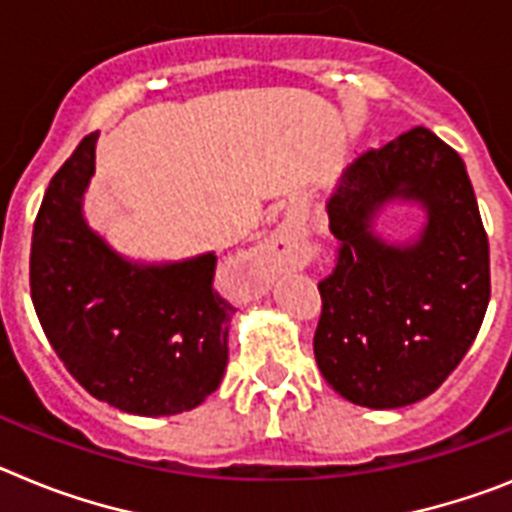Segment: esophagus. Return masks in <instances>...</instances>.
Listing matches in <instances>:
<instances>
[{
  "label": "esophagus",
  "mask_w": 512,
  "mask_h": 512,
  "mask_svg": "<svg viewBox=\"0 0 512 512\" xmlns=\"http://www.w3.org/2000/svg\"><path fill=\"white\" fill-rule=\"evenodd\" d=\"M299 257V242L288 229L275 231L268 242L257 250L244 252L237 257V268L250 278L252 291H262L278 273H286L296 265Z\"/></svg>",
  "instance_id": "1"
}]
</instances>
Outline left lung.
Returning a JSON list of instances; mask_svg holds the SVG:
<instances>
[{"label":"left lung","instance_id":"left-lung-1","mask_svg":"<svg viewBox=\"0 0 512 512\" xmlns=\"http://www.w3.org/2000/svg\"><path fill=\"white\" fill-rule=\"evenodd\" d=\"M394 200L426 211L421 234L404 245L372 231ZM327 216L340 250L319 283V371L361 407L420 402L459 366L490 304V244L464 159L412 128L342 172Z\"/></svg>","mask_w":512,"mask_h":512}]
</instances>
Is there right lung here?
<instances>
[{
    "instance_id": "add662e5",
    "label": "right lung",
    "mask_w": 512,
    "mask_h": 512,
    "mask_svg": "<svg viewBox=\"0 0 512 512\" xmlns=\"http://www.w3.org/2000/svg\"><path fill=\"white\" fill-rule=\"evenodd\" d=\"M97 136H84L43 195L30 247L35 314L95 399L141 417L193 410L224 379L234 306L213 291V252L136 262L87 224Z\"/></svg>"
}]
</instances>
